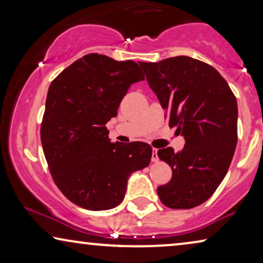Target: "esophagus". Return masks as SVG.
I'll list each match as a JSON object with an SVG mask.
<instances>
[{
  "label": "esophagus",
  "instance_id": "1",
  "mask_svg": "<svg viewBox=\"0 0 263 263\" xmlns=\"http://www.w3.org/2000/svg\"><path fill=\"white\" fill-rule=\"evenodd\" d=\"M158 160H159V157H158L157 148H153V152H152V161H153V163H157Z\"/></svg>",
  "mask_w": 263,
  "mask_h": 263
}]
</instances>
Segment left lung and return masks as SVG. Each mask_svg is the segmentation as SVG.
<instances>
[{"label": "left lung", "mask_w": 263, "mask_h": 263, "mask_svg": "<svg viewBox=\"0 0 263 263\" xmlns=\"http://www.w3.org/2000/svg\"><path fill=\"white\" fill-rule=\"evenodd\" d=\"M149 87L177 127L184 148H161L158 157L171 166L172 178L157 189L165 206L189 210L203 203L228 174L237 146L238 107L231 88L210 64L188 56L141 62Z\"/></svg>", "instance_id": "obj_1"}]
</instances>
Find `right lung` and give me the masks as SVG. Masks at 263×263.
I'll return each instance as SVG.
<instances>
[{
  "label": "right lung",
  "instance_id": "right-lung-1",
  "mask_svg": "<svg viewBox=\"0 0 263 263\" xmlns=\"http://www.w3.org/2000/svg\"><path fill=\"white\" fill-rule=\"evenodd\" d=\"M142 80L134 61L88 53L50 85L41 128L43 151L53 182L85 210L118 206L129 176L149 165L148 143H112L105 127L130 85Z\"/></svg>",
  "mask_w": 263,
  "mask_h": 263
}]
</instances>
